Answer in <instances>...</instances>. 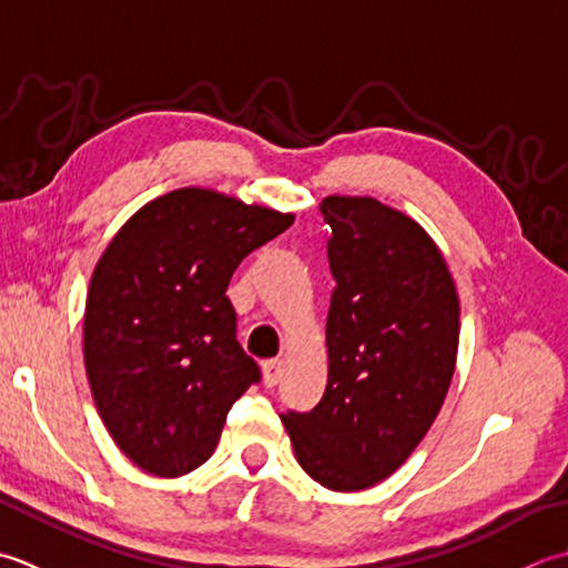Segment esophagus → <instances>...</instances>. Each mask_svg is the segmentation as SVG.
<instances>
[{"instance_id": "34e87169", "label": "esophagus", "mask_w": 568, "mask_h": 568, "mask_svg": "<svg viewBox=\"0 0 568 568\" xmlns=\"http://www.w3.org/2000/svg\"><path fill=\"white\" fill-rule=\"evenodd\" d=\"M262 373H264V385L274 387L276 382L282 379L284 373V361H264L262 363Z\"/></svg>"}]
</instances>
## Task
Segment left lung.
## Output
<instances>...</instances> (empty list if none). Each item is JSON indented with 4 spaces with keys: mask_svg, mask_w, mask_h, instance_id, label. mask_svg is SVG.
<instances>
[{
    "mask_svg": "<svg viewBox=\"0 0 568 568\" xmlns=\"http://www.w3.org/2000/svg\"><path fill=\"white\" fill-rule=\"evenodd\" d=\"M335 280L328 385L311 412L282 414L296 460L323 488L392 476L429 432L454 377L458 296L442 252L412 217L375 199L331 195Z\"/></svg>",
    "mask_w": 568,
    "mask_h": 568,
    "instance_id": "8db88e82",
    "label": "left lung"
}]
</instances>
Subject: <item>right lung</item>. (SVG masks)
I'll return each instance as SVG.
<instances>
[{
  "label": "right lung",
  "mask_w": 568,
  "mask_h": 568,
  "mask_svg": "<svg viewBox=\"0 0 568 568\" xmlns=\"http://www.w3.org/2000/svg\"><path fill=\"white\" fill-rule=\"evenodd\" d=\"M294 215L203 189L146 203L90 280L83 355L114 444L159 478L211 458L227 412L262 379L225 296L240 262Z\"/></svg>",
  "instance_id": "add662e5"
}]
</instances>
